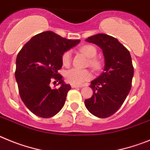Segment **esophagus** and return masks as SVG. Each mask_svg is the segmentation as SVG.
I'll list each match as a JSON object with an SVG mask.
<instances>
[{"label":"esophagus","mask_w":150,"mask_h":150,"mask_svg":"<svg viewBox=\"0 0 150 150\" xmlns=\"http://www.w3.org/2000/svg\"><path fill=\"white\" fill-rule=\"evenodd\" d=\"M72 88H78V87H81V85H76V84H71Z\"/></svg>","instance_id":"1"}]
</instances>
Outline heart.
<instances>
[{
  "label": "heart",
  "mask_w": 150,
  "mask_h": 150,
  "mask_svg": "<svg viewBox=\"0 0 150 150\" xmlns=\"http://www.w3.org/2000/svg\"><path fill=\"white\" fill-rule=\"evenodd\" d=\"M80 52L89 58L88 64L92 69L97 71L99 70L102 67L100 61L95 58L97 51L93 45H86L80 48ZM71 60V52H67L63 54L62 57V62L64 66H68ZM92 75L90 71L87 69H79L77 68H72L67 70L65 73V78L67 82L72 84H81L91 78Z\"/></svg>",
  "instance_id": "1"
}]
</instances>
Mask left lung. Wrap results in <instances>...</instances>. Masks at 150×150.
Listing matches in <instances>:
<instances>
[{
	"mask_svg": "<svg viewBox=\"0 0 150 150\" xmlns=\"http://www.w3.org/2000/svg\"><path fill=\"white\" fill-rule=\"evenodd\" d=\"M98 45L105 57L104 72L91 81L92 97L84 101L93 115L106 118L114 114L125 100L132 87L134 68L129 52L116 38L98 33L86 39Z\"/></svg>",
	"mask_w": 150,
	"mask_h": 150,
	"instance_id": "left-lung-1",
	"label": "left lung"
}]
</instances>
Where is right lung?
Masks as SVG:
<instances>
[{
	"mask_svg": "<svg viewBox=\"0 0 150 150\" xmlns=\"http://www.w3.org/2000/svg\"><path fill=\"white\" fill-rule=\"evenodd\" d=\"M80 42L45 31L33 36L18 54L15 77L18 91L21 100L35 115L49 118L63 107L71 86L62 79L58 70L63 66V54ZM52 81H59V89L50 87Z\"/></svg>",
	"mask_w": 150,
	"mask_h": 150,
	"instance_id": "add662e5",
	"label": "right lung"
}]
</instances>
